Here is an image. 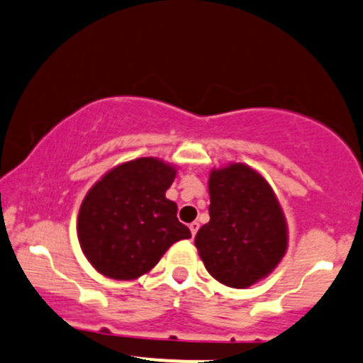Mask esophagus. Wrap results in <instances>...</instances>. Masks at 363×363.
<instances>
[{
  "label": "esophagus",
  "mask_w": 363,
  "mask_h": 363,
  "mask_svg": "<svg viewBox=\"0 0 363 363\" xmlns=\"http://www.w3.org/2000/svg\"><path fill=\"white\" fill-rule=\"evenodd\" d=\"M198 228H200V224H198V223H196V220H194V223H191V224H189V230H191V235H193V236H194V235H196Z\"/></svg>",
  "instance_id": "34e87169"
}]
</instances>
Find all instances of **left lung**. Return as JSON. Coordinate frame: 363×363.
<instances>
[{
  "label": "left lung",
  "mask_w": 363,
  "mask_h": 363,
  "mask_svg": "<svg viewBox=\"0 0 363 363\" xmlns=\"http://www.w3.org/2000/svg\"><path fill=\"white\" fill-rule=\"evenodd\" d=\"M211 220L194 236L207 272L245 289L277 268L287 250V224L272 186L243 163L212 170Z\"/></svg>",
  "instance_id": "obj_1"
}]
</instances>
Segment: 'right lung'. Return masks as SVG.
I'll list each match as a JSON object with an SVG mask.
<instances>
[{
	"label": "right lung",
	"instance_id": "add662e5",
	"mask_svg": "<svg viewBox=\"0 0 363 363\" xmlns=\"http://www.w3.org/2000/svg\"><path fill=\"white\" fill-rule=\"evenodd\" d=\"M175 169L137 158L109 170L86 193L78 213V240L99 273L133 280L158 264L172 243L191 238L165 191Z\"/></svg>",
	"mask_w": 363,
	"mask_h": 363
}]
</instances>
